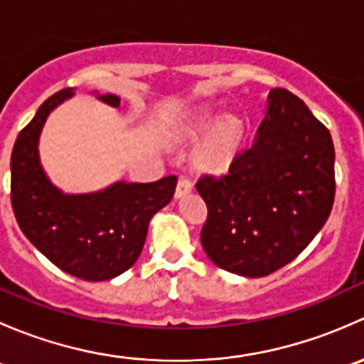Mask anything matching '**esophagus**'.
Returning <instances> with one entry per match:
<instances>
[{
  "label": "esophagus",
  "instance_id": "esophagus-1",
  "mask_svg": "<svg viewBox=\"0 0 364 364\" xmlns=\"http://www.w3.org/2000/svg\"><path fill=\"white\" fill-rule=\"evenodd\" d=\"M192 188H193L192 179L186 178V176H179L178 186H176V197H183L185 193H188Z\"/></svg>",
  "mask_w": 364,
  "mask_h": 364
}]
</instances>
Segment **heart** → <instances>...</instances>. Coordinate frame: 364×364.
<instances>
[{"label": "heart", "instance_id": "obj_1", "mask_svg": "<svg viewBox=\"0 0 364 364\" xmlns=\"http://www.w3.org/2000/svg\"><path fill=\"white\" fill-rule=\"evenodd\" d=\"M237 137H240V127L236 121L229 119L220 123L215 130L211 132L204 144L200 146L197 153V160L205 168L211 171H222L229 165L232 153L236 149Z\"/></svg>", "mask_w": 364, "mask_h": 364}]
</instances>
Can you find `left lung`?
<instances>
[{"mask_svg": "<svg viewBox=\"0 0 364 364\" xmlns=\"http://www.w3.org/2000/svg\"><path fill=\"white\" fill-rule=\"evenodd\" d=\"M255 142L222 176L196 188L208 205L200 243L229 273L267 277L294 260L328 220L335 203V148L328 128L301 98L269 91Z\"/></svg>", "mask_w": 364, "mask_h": 364, "instance_id": "1", "label": "left lung"}]
</instances>
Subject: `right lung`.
Returning <instances> with one entry per match:
<instances>
[{
    "mask_svg": "<svg viewBox=\"0 0 364 364\" xmlns=\"http://www.w3.org/2000/svg\"><path fill=\"white\" fill-rule=\"evenodd\" d=\"M70 90L47 98L21 130L10 160V200L24 236L54 266L86 282H104L134 266L151 216L171 203L176 176L153 183H116L90 196H63L40 167L38 135ZM119 105L116 95L100 97Z\"/></svg>",
    "mask_w": 364,
    "mask_h": 364,
    "instance_id": "obj_1",
    "label": "right lung"
}]
</instances>
